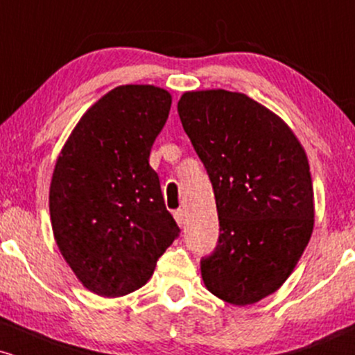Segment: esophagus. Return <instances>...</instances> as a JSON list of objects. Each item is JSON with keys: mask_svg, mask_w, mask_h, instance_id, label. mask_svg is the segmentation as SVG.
Instances as JSON below:
<instances>
[{"mask_svg": "<svg viewBox=\"0 0 355 355\" xmlns=\"http://www.w3.org/2000/svg\"><path fill=\"white\" fill-rule=\"evenodd\" d=\"M173 217H175V220H177L178 227L185 225V210H183V209L175 210V211H173Z\"/></svg>", "mask_w": 355, "mask_h": 355, "instance_id": "1", "label": "esophagus"}]
</instances>
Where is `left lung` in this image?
I'll use <instances>...</instances> for the list:
<instances>
[{"instance_id": "obj_1", "label": "left lung", "mask_w": 355, "mask_h": 355, "mask_svg": "<svg viewBox=\"0 0 355 355\" xmlns=\"http://www.w3.org/2000/svg\"><path fill=\"white\" fill-rule=\"evenodd\" d=\"M177 108L217 202L218 245L202 260L203 284L223 302H259L288 279L311 240L315 209L304 146L243 93L185 92Z\"/></svg>"}]
</instances>
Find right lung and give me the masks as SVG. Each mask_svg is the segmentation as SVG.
Segmentation results:
<instances>
[{
	"label": "right lung",
	"instance_id": "right-lung-1",
	"mask_svg": "<svg viewBox=\"0 0 355 355\" xmlns=\"http://www.w3.org/2000/svg\"><path fill=\"white\" fill-rule=\"evenodd\" d=\"M172 95L121 85L92 105L56 158L50 217L56 245L93 294L123 297L144 287L178 237L150 150Z\"/></svg>",
	"mask_w": 355,
	"mask_h": 355
}]
</instances>
